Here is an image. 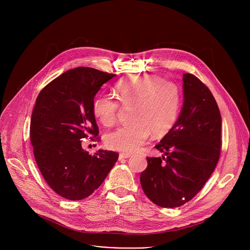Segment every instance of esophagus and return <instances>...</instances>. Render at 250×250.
I'll return each instance as SVG.
<instances>
[{
  "instance_id": "34e87169",
  "label": "esophagus",
  "mask_w": 250,
  "mask_h": 250,
  "mask_svg": "<svg viewBox=\"0 0 250 250\" xmlns=\"http://www.w3.org/2000/svg\"><path fill=\"white\" fill-rule=\"evenodd\" d=\"M130 156H131V154H129V153H120L119 158L120 159H126V158H129Z\"/></svg>"
}]
</instances>
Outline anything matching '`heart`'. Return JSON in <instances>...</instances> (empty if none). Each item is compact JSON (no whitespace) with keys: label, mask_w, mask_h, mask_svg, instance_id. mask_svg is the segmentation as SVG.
Masks as SVG:
<instances>
[{"label":"heart","mask_w":250,"mask_h":250,"mask_svg":"<svg viewBox=\"0 0 250 250\" xmlns=\"http://www.w3.org/2000/svg\"><path fill=\"white\" fill-rule=\"evenodd\" d=\"M116 90L123 106H132L133 123L106 135L111 149L132 153L146 144L150 131L162 136L175 125L181 104V92L175 83L156 75H135L120 81ZM92 110L103 125L112 126L118 120L120 104L109 95L100 94L93 101Z\"/></svg>","instance_id":"b5f03b06"}]
</instances>
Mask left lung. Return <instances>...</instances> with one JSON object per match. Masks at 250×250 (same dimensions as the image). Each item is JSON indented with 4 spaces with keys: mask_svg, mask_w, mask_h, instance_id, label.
I'll return each instance as SVG.
<instances>
[{
    "mask_svg": "<svg viewBox=\"0 0 250 250\" xmlns=\"http://www.w3.org/2000/svg\"><path fill=\"white\" fill-rule=\"evenodd\" d=\"M184 102L179 118L155 146L162 157H147L140 184L162 208L192 200L208 180L221 155L222 118L208 88L195 75H183Z\"/></svg>",
    "mask_w": 250,
    "mask_h": 250,
    "instance_id": "8db88e82",
    "label": "left lung"
}]
</instances>
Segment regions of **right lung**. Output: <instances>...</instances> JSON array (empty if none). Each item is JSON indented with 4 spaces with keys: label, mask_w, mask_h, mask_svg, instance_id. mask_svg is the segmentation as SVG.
Returning a JSON list of instances; mask_svg holds the SVG:
<instances>
[{
    "label": "right lung",
    "mask_w": 250,
    "mask_h": 250,
    "mask_svg": "<svg viewBox=\"0 0 250 250\" xmlns=\"http://www.w3.org/2000/svg\"><path fill=\"white\" fill-rule=\"evenodd\" d=\"M115 74L90 67L66 71L39 94L30 121V142L38 167L59 196L78 201L97 190L119 154L98 150L89 154L82 140H99L93 101L102 85Z\"/></svg>",
    "instance_id": "right-lung-1"
}]
</instances>
